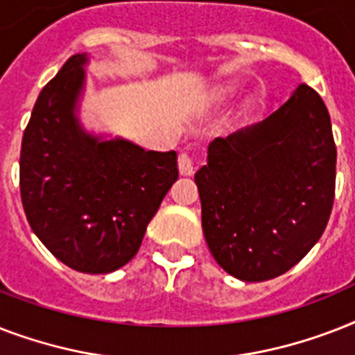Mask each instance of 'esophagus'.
<instances>
[{
	"instance_id": "obj_1",
	"label": "esophagus",
	"mask_w": 355,
	"mask_h": 355,
	"mask_svg": "<svg viewBox=\"0 0 355 355\" xmlns=\"http://www.w3.org/2000/svg\"><path fill=\"white\" fill-rule=\"evenodd\" d=\"M178 171L184 177H189V175H193L195 166H193V158L188 155V153H182V155L178 156Z\"/></svg>"
}]
</instances>
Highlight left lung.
<instances>
[{
  "instance_id": "8db88e82",
  "label": "left lung",
  "mask_w": 355,
  "mask_h": 355,
  "mask_svg": "<svg viewBox=\"0 0 355 355\" xmlns=\"http://www.w3.org/2000/svg\"><path fill=\"white\" fill-rule=\"evenodd\" d=\"M336 162L330 114L308 85L261 121L214 139L195 184L217 263L243 282L295 267L328 225Z\"/></svg>"
}]
</instances>
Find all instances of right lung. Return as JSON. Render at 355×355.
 <instances>
[{"label": "right lung", "instance_id": "1", "mask_svg": "<svg viewBox=\"0 0 355 355\" xmlns=\"http://www.w3.org/2000/svg\"><path fill=\"white\" fill-rule=\"evenodd\" d=\"M88 62L86 53L73 55L36 99L21 139L19 191L33 232L55 258L107 275L136 256L178 167L175 150H145L80 125Z\"/></svg>", "mask_w": 355, "mask_h": 355}]
</instances>
